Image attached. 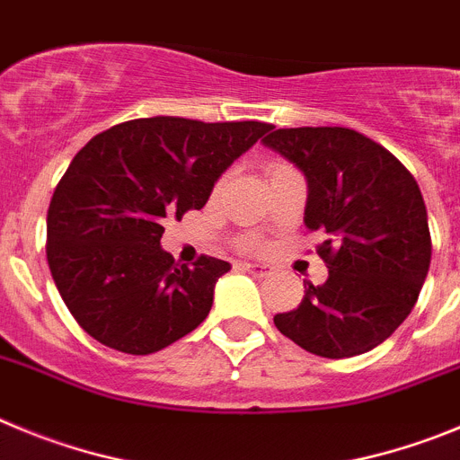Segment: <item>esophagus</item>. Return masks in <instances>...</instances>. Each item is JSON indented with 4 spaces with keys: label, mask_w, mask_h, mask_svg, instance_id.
I'll return each mask as SVG.
<instances>
[{
    "label": "esophagus",
    "mask_w": 460,
    "mask_h": 460,
    "mask_svg": "<svg viewBox=\"0 0 460 460\" xmlns=\"http://www.w3.org/2000/svg\"><path fill=\"white\" fill-rule=\"evenodd\" d=\"M243 270L252 272L254 277H266L270 275V268L268 266H261V263H243Z\"/></svg>",
    "instance_id": "1"
}]
</instances>
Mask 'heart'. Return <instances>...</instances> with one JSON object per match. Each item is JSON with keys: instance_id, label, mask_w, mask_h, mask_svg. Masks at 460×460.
<instances>
[{"instance_id": "obj_1", "label": "heart", "mask_w": 460, "mask_h": 460, "mask_svg": "<svg viewBox=\"0 0 460 460\" xmlns=\"http://www.w3.org/2000/svg\"><path fill=\"white\" fill-rule=\"evenodd\" d=\"M222 181H225V179H222ZM222 181H220V185H222Z\"/></svg>"}]
</instances>
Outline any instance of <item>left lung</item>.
Returning a JSON list of instances; mask_svg holds the SVG:
<instances>
[{"label": "left lung", "mask_w": 460, "mask_h": 460, "mask_svg": "<svg viewBox=\"0 0 460 460\" xmlns=\"http://www.w3.org/2000/svg\"><path fill=\"white\" fill-rule=\"evenodd\" d=\"M263 144L307 176L305 225L328 266L275 325L330 359L376 349L415 307L431 266L424 197L387 148L350 128H272Z\"/></svg>", "instance_id": "8db88e82"}]
</instances>
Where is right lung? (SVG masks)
Returning a JSON list of instances; mask_svg holds the SVG:
<instances>
[{"instance_id": "1", "label": "right lung", "mask_w": 460, "mask_h": 460, "mask_svg": "<svg viewBox=\"0 0 460 460\" xmlns=\"http://www.w3.org/2000/svg\"><path fill=\"white\" fill-rule=\"evenodd\" d=\"M270 123L151 117L84 144L48 208V266L66 307L110 349L148 355L192 332L229 263L179 266L160 247L164 220L204 208L215 181Z\"/></svg>"}]
</instances>
